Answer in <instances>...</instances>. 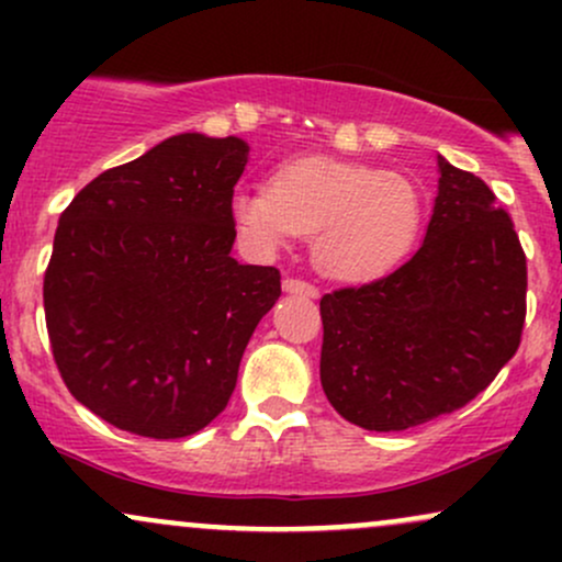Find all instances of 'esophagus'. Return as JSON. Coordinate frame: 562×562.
Here are the masks:
<instances>
[{
	"label": "esophagus",
	"mask_w": 562,
	"mask_h": 562,
	"mask_svg": "<svg viewBox=\"0 0 562 562\" xmlns=\"http://www.w3.org/2000/svg\"><path fill=\"white\" fill-rule=\"evenodd\" d=\"M282 288H285V293H301L308 295V299H317L319 295V290L312 282L301 280V277H288V280H282Z\"/></svg>",
	"instance_id": "esophagus-1"
}]
</instances>
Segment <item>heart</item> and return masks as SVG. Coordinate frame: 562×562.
<instances>
[{"label": "heart", "instance_id": "b5f03b06", "mask_svg": "<svg viewBox=\"0 0 562 562\" xmlns=\"http://www.w3.org/2000/svg\"><path fill=\"white\" fill-rule=\"evenodd\" d=\"M232 218L256 250L272 254L312 235V259L335 280H370L396 267L415 245L423 195L415 182L372 166L293 158L269 184L232 195Z\"/></svg>", "mask_w": 562, "mask_h": 562}]
</instances>
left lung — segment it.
<instances>
[{"instance_id": "left-lung-1", "label": "left lung", "mask_w": 562, "mask_h": 562, "mask_svg": "<svg viewBox=\"0 0 562 562\" xmlns=\"http://www.w3.org/2000/svg\"><path fill=\"white\" fill-rule=\"evenodd\" d=\"M438 173L417 254L319 301L322 389L364 430H406L460 409L520 346L528 277L513 218L475 173L441 156Z\"/></svg>"}]
</instances>
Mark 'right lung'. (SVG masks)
Segmentation results:
<instances>
[{
	"instance_id": "obj_1",
	"label": "right lung",
	"mask_w": 562,
	"mask_h": 562,
	"mask_svg": "<svg viewBox=\"0 0 562 562\" xmlns=\"http://www.w3.org/2000/svg\"><path fill=\"white\" fill-rule=\"evenodd\" d=\"M237 137L177 134L70 200L44 274V317L76 402L128 434L184 438L229 402L280 272L229 256Z\"/></svg>"
}]
</instances>
